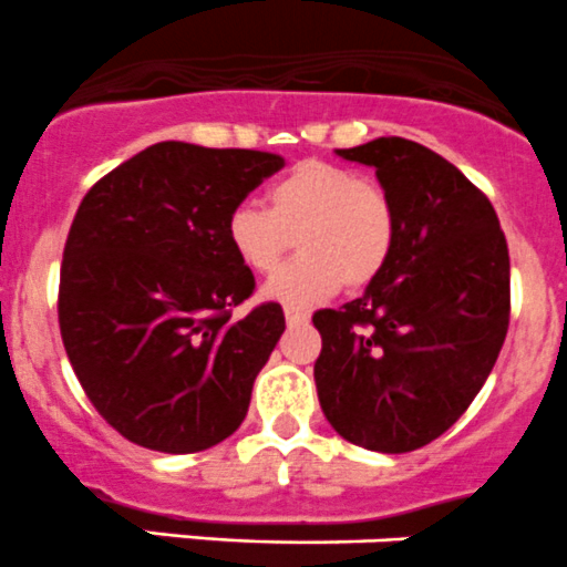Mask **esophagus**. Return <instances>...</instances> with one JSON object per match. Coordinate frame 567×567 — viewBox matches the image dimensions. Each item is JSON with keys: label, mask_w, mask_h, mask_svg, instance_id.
Here are the masks:
<instances>
[{"label": "esophagus", "mask_w": 567, "mask_h": 567, "mask_svg": "<svg viewBox=\"0 0 567 567\" xmlns=\"http://www.w3.org/2000/svg\"><path fill=\"white\" fill-rule=\"evenodd\" d=\"M285 321H288V327H299V323L310 321V316L305 310H296V307H285Z\"/></svg>", "instance_id": "obj_1"}]
</instances>
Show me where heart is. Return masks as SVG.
<instances>
[{
  "mask_svg": "<svg viewBox=\"0 0 567 567\" xmlns=\"http://www.w3.org/2000/svg\"><path fill=\"white\" fill-rule=\"evenodd\" d=\"M266 202L268 210L233 207L224 227L229 249L251 274H271L296 235L301 255L268 279L262 299L310 307L340 282L365 288L393 255V202L351 168L305 161L266 190Z\"/></svg>",
  "mask_w": 567,
  "mask_h": 567,
  "instance_id": "heart-1",
  "label": "heart"
}]
</instances>
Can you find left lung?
Returning a JSON list of instances; mask_svg holds the SVG:
<instances>
[{"instance_id": "left-lung-1", "label": "left lung", "mask_w": 567, "mask_h": 567, "mask_svg": "<svg viewBox=\"0 0 567 567\" xmlns=\"http://www.w3.org/2000/svg\"><path fill=\"white\" fill-rule=\"evenodd\" d=\"M334 152L377 172L395 244L360 299L312 316L318 401L343 441L415 452L468 410L496 365L509 327L507 240L487 196L426 146L377 137Z\"/></svg>"}]
</instances>
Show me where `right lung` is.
I'll return each mask as SVG.
<instances>
[{
	"label": "right lung",
	"instance_id": "right-lung-1",
	"mask_svg": "<svg viewBox=\"0 0 567 567\" xmlns=\"http://www.w3.org/2000/svg\"><path fill=\"white\" fill-rule=\"evenodd\" d=\"M285 161L163 141L82 199L60 266L65 354L99 415L137 446L194 454L227 441L285 332L282 307L249 316L255 277L227 216Z\"/></svg>",
	"mask_w": 567,
	"mask_h": 567
}]
</instances>
